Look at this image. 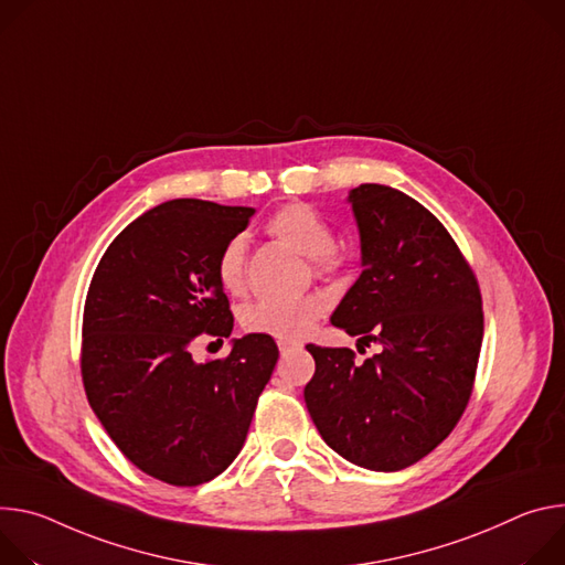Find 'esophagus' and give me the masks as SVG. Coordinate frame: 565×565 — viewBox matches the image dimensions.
I'll list each match as a JSON object with an SVG mask.
<instances>
[{
  "label": "esophagus",
  "mask_w": 565,
  "mask_h": 565,
  "mask_svg": "<svg viewBox=\"0 0 565 565\" xmlns=\"http://www.w3.org/2000/svg\"><path fill=\"white\" fill-rule=\"evenodd\" d=\"M278 348H280V354H287V352H291V350H296L300 345L294 343V341H278Z\"/></svg>",
  "instance_id": "esophagus-1"
}]
</instances>
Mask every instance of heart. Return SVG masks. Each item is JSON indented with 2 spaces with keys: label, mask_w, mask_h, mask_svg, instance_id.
Wrapping results in <instances>:
<instances>
[{
  "label": "heart",
  "mask_w": 565,
  "mask_h": 565,
  "mask_svg": "<svg viewBox=\"0 0 565 565\" xmlns=\"http://www.w3.org/2000/svg\"><path fill=\"white\" fill-rule=\"evenodd\" d=\"M267 231L311 258L321 271L337 267L334 231L332 226L307 204H287L278 209L267 222ZM217 280L224 291L239 296L246 289V242L233 237L224 244L217 258ZM323 315V300L317 296H302L289 300L265 298L248 305L242 311V328L250 334H265L280 341H294L309 334Z\"/></svg>",
  "instance_id": "heart-1"
}]
</instances>
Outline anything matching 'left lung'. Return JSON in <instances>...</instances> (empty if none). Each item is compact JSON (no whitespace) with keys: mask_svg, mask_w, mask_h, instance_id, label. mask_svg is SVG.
I'll use <instances>...</instances> for the list:
<instances>
[{"mask_svg":"<svg viewBox=\"0 0 565 565\" xmlns=\"http://www.w3.org/2000/svg\"><path fill=\"white\" fill-rule=\"evenodd\" d=\"M348 200L363 271L332 326L382 352L354 363L350 348L309 343L317 370L305 404L339 456L399 471L440 445L469 404L482 296L456 239L419 202L382 183H361Z\"/></svg>","mask_w":565,"mask_h":565,"instance_id":"1","label":"left lung"}]
</instances>
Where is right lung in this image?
<instances>
[{
  "label": "right lung",
  "instance_id": "1",
  "mask_svg": "<svg viewBox=\"0 0 565 565\" xmlns=\"http://www.w3.org/2000/svg\"><path fill=\"white\" fill-rule=\"evenodd\" d=\"M256 211L172 200L125 226L103 254L83 315L81 372L120 454L174 487L220 476L239 454L278 345L246 334L224 359L195 343L231 337L217 258Z\"/></svg>",
  "mask_w": 565,
  "mask_h": 565
}]
</instances>
